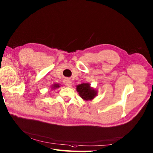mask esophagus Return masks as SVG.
<instances>
[{
  "label": "esophagus",
  "instance_id": "obj_1",
  "mask_svg": "<svg viewBox=\"0 0 153 153\" xmlns=\"http://www.w3.org/2000/svg\"><path fill=\"white\" fill-rule=\"evenodd\" d=\"M63 82H64V84L66 86H68V87L71 86L72 82H71V79H68V78L65 79Z\"/></svg>",
  "mask_w": 153,
  "mask_h": 153
}]
</instances>
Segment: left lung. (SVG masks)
I'll list each match as a JSON object with an SVG mask.
<instances>
[{
	"instance_id": "8db88e82",
	"label": "left lung",
	"mask_w": 153,
	"mask_h": 153,
	"mask_svg": "<svg viewBox=\"0 0 153 153\" xmlns=\"http://www.w3.org/2000/svg\"><path fill=\"white\" fill-rule=\"evenodd\" d=\"M76 90L79 97L86 101L94 99L97 96L98 93L97 90L90 86V84L88 83H83V84L77 85Z\"/></svg>"
}]
</instances>
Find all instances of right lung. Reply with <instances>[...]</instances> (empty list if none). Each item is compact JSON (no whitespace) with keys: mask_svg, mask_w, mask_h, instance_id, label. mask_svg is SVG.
<instances>
[{"mask_svg":"<svg viewBox=\"0 0 153 153\" xmlns=\"http://www.w3.org/2000/svg\"><path fill=\"white\" fill-rule=\"evenodd\" d=\"M60 87V84H54L53 86H52L51 89L52 90H55L56 88H58Z\"/></svg>","mask_w":153,"mask_h":153,"instance_id":"right-lung-1","label":"right lung"}]
</instances>
